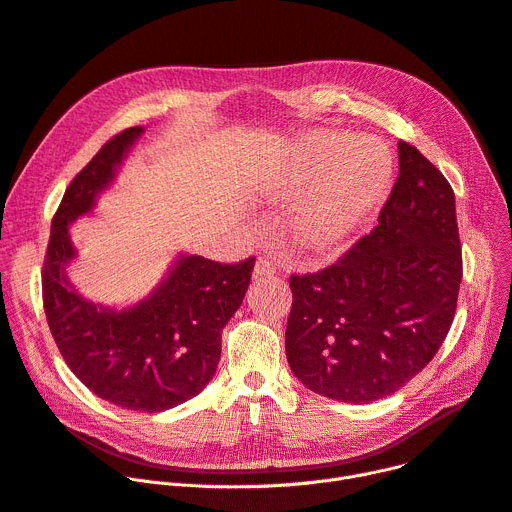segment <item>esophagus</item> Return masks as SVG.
I'll use <instances>...</instances> for the list:
<instances>
[{
	"instance_id": "34e87169",
	"label": "esophagus",
	"mask_w": 512,
	"mask_h": 512,
	"mask_svg": "<svg viewBox=\"0 0 512 512\" xmlns=\"http://www.w3.org/2000/svg\"><path fill=\"white\" fill-rule=\"evenodd\" d=\"M277 273V266L273 264V260L266 258V256H260L254 264V277H273Z\"/></svg>"
}]
</instances>
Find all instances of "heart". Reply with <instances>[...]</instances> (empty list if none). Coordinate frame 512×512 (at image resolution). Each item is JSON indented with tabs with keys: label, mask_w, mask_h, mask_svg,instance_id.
<instances>
[{
	"label": "heart",
	"mask_w": 512,
	"mask_h": 512,
	"mask_svg": "<svg viewBox=\"0 0 512 512\" xmlns=\"http://www.w3.org/2000/svg\"><path fill=\"white\" fill-rule=\"evenodd\" d=\"M390 175L393 155L382 140L318 132L293 144L268 194L291 198L312 183L291 208V233L306 250L333 252L372 215Z\"/></svg>",
	"instance_id": "b5f03b06"
}]
</instances>
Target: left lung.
Here are the masks:
<instances>
[{
	"label": "left lung",
	"mask_w": 512,
	"mask_h": 512,
	"mask_svg": "<svg viewBox=\"0 0 512 512\" xmlns=\"http://www.w3.org/2000/svg\"><path fill=\"white\" fill-rule=\"evenodd\" d=\"M463 279L455 192L407 142L376 229L333 266L291 277L287 362L316 395L366 405L422 372L448 335Z\"/></svg>",
	"instance_id": "1"
}]
</instances>
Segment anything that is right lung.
I'll list each match as a JSON object with an SVG mask.
<instances>
[{
    "mask_svg": "<svg viewBox=\"0 0 512 512\" xmlns=\"http://www.w3.org/2000/svg\"><path fill=\"white\" fill-rule=\"evenodd\" d=\"M142 134L136 126L111 138L66 190L51 223L43 304L59 353L86 388L122 409L159 413L213 380L221 333L244 302L254 258L221 264L179 252L153 291L122 308L76 289L68 277L78 258L70 227L93 213Z\"/></svg>",
    "mask_w": 512,
    "mask_h": 512,
    "instance_id": "add662e5",
    "label": "right lung"
}]
</instances>
